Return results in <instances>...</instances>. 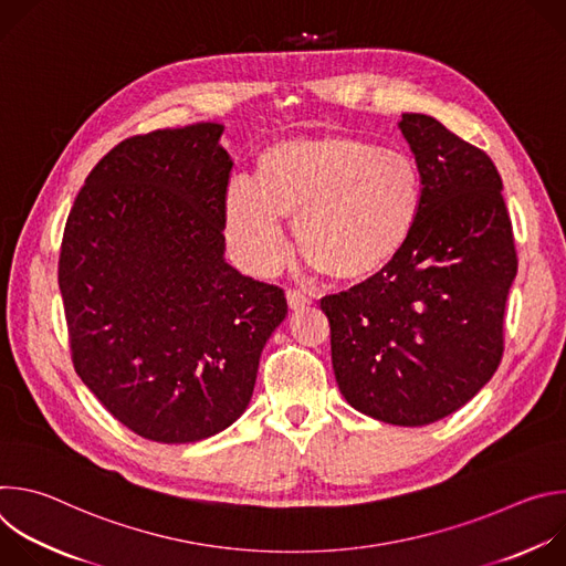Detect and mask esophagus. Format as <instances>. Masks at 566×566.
<instances>
[{"mask_svg":"<svg viewBox=\"0 0 566 566\" xmlns=\"http://www.w3.org/2000/svg\"><path fill=\"white\" fill-rule=\"evenodd\" d=\"M286 302H289V306L295 311V308H304V306H308V304H311V297H308L306 293H302V291L289 289V291H286Z\"/></svg>","mask_w":566,"mask_h":566,"instance_id":"obj_1","label":"esophagus"}]
</instances>
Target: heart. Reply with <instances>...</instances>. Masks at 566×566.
Returning <instances> with one entry per match:
<instances>
[{
  "instance_id": "b5f03b06",
  "label": "heart",
  "mask_w": 566,
  "mask_h": 566,
  "mask_svg": "<svg viewBox=\"0 0 566 566\" xmlns=\"http://www.w3.org/2000/svg\"><path fill=\"white\" fill-rule=\"evenodd\" d=\"M423 175L398 147L354 136L289 138L264 149L258 181L237 177L226 195L234 251L269 273L286 258L280 217L295 219L302 255L334 280H363L387 266L419 221Z\"/></svg>"
}]
</instances>
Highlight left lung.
I'll return each instance as SVG.
<instances>
[{
    "mask_svg": "<svg viewBox=\"0 0 566 566\" xmlns=\"http://www.w3.org/2000/svg\"><path fill=\"white\" fill-rule=\"evenodd\" d=\"M398 127L423 175L419 221L380 273L319 308L349 406L417 428L457 412L497 371L517 251L491 156L426 114Z\"/></svg>",
    "mask_w": 566,
    "mask_h": 566,
    "instance_id": "left-lung-1",
    "label": "left lung"
}]
</instances>
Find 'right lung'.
I'll return each instance as SVG.
<instances>
[{
	"label": "right lung",
	"mask_w": 566,
	"mask_h": 566,
	"mask_svg": "<svg viewBox=\"0 0 566 566\" xmlns=\"http://www.w3.org/2000/svg\"><path fill=\"white\" fill-rule=\"evenodd\" d=\"M201 123L120 140L66 217L57 284L71 360L132 432L208 439L244 415L284 291L223 260L232 160Z\"/></svg>",
	"instance_id": "add662e5"
}]
</instances>
